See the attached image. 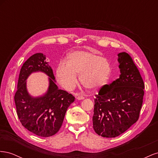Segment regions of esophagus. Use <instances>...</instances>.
<instances>
[{
  "mask_svg": "<svg viewBox=\"0 0 158 158\" xmlns=\"http://www.w3.org/2000/svg\"><path fill=\"white\" fill-rule=\"evenodd\" d=\"M77 99L80 100V99H84V96H83V95H78L77 96Z\"/></svg>",
  "mask_w": 158,
  "mask_h": 158,
  "instance_id": "obj_1",
  "label": "esophagus"
}]
</instances>
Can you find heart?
I'll list each match as a JSON object with an SVG mask.
<instances>
[{"mask_svg": "<svg viewBox=\"0 0 158 158\" xmlns=\"http://www.w3.org/2000/svg\"><path fill=\"white\" fill-rule=\"evenodd\" d=\"M111 73L109 62L93 52L78 51L68 56L67 63L61 60L56 69L60 84L68 90L73 89L79 74L80 83L89 89H96L106 84Z\"/></svg>", "mask_w": 158, "mask_h": 158, "instance_id": "obj_1", "label": "heart"}]
</instances>
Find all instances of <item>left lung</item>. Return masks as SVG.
<instances>
[{
	"instance_id": "8db88e82",
	"label": "left lung",
	"mask_w": 158,
	"mask_h": 158,
	"mask_svg": "<svg viewBox=\"0 0 158 158\" xmlns=\"http://www.w3.org/2000/svg\"><path fill=\"white\" fill-rule=\"evenodd\" d=\"M118 56L120 77L103 85L94 99L93 127L106 138L119 136L138 120L144 95V81L131 56L125 52Z\"/></svg>"
}]
</instances>
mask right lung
Wrapping results in <instances>:
<instances>
[{
	"label": "right lung",
	"mask_w": 158,
	"mask_h": 158,
	"mask_svg": "<svg viewBox=\"0 0 158 158\" xmlns=\"http://www.w3.org/2000/svg\"><path fill=\"white\" fill-rule=\"evenodd\" d=\"M42 53L31 56L20 69L14 95L16 113L22 125L39 136L49 137L58 132L63 125L65 113L75 98L55 83L52 70ZM41 71L48 75L50 86L42 97L32 98L26 89L25 80L33 71Z\"/></svg>",
	"instance_id": "add662e5"
}]
</instances>
